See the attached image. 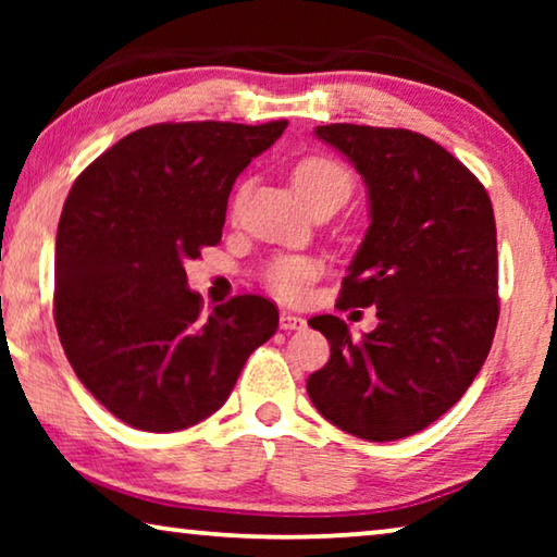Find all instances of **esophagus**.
I'll list each match as a JSON object with an SVG mask.
<instances>
[{
	"mask_svg": "<svg viewBox=\"0 0 557 557\" xmlns=\"http://www.w3.org/2000/svg\"><path fill=\"white\" fill-rule=\"evenodd\" d=\"M278 324H281V330H286V332L304 330V326H307V319L299 317V314H292V311H284V314H281V319H278Z\"/></svg>",
	"mask_w": 557,
	"mask_h": 557,
	"instance_id": "1",
	"label": "esophagus"
}]
</instances>
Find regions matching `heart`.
I'll return each mask as SVG.
<instances>
[{"label": "heart", "mask_w": 557, "mask_h": 557, "mask_svg": "<svg viewBox=\"0 0 557 557\" xmlns=\"http://www.w3.org/2000/svg\"><path fill=\"white\" fill-rule=\"evenodd\" d=\"M294 187L307 202V208L319 197H339L347 200L352 193V174L337 159L314 154L304 157L294 166ZM317 276V263L309 258H278L265 265L263 281L278 299L296 301L307 294V286Z\"/></svg>", "instance_id": "heart-1"}]
</instances>
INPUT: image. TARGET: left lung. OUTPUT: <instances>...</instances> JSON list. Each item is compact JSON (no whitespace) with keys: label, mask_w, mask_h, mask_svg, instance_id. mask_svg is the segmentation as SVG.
Segmentation results:
<instances>
[{"label":"left lung","mask_w":557,"mask_h":557,"mask_svg":"<svg viewBox=\"0 0 557 557\" xmlns=\"http://www.w3.org/2000/svg\"><path fill=\"white\" fill-rule=\"evenodd\" d=\"M368 185L370 227L339 301L375 307L360 339L339 317L309 319L330 362L307 393L337 429L395 441L438 421L474 383L499 319L490 195L459 159L408 128L317 126Z\"/></svg>","instance_id":"left-lung-1"}]
</instances>
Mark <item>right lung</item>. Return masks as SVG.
I'll list each match as a JSON object with an SVG mask.
<instances>
[{
	"mask_svg": "<svg viewBox=\"0 0 557 557\" xmlns=\"http://www.w3.org/2000/svg\"><path fill=\"white\" fill-rule=\"evenodd\" d=\"M286 124H154L75 180L55 240L60 345L90 395L134 429L205 421L276 332V304L256 294L202 317L185 261L218 246L235 177Z\"/></svg>",
	"mask_w": 557,
	"mask_h": 557,
	"instance_id": "right-lung-1",
	"label": "right lung"
}]
</instances>
